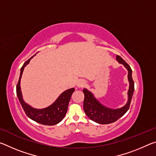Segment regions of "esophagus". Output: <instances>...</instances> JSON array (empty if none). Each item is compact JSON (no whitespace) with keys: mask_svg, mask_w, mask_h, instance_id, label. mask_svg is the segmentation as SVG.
Here are the masks:
<instances>
[{"mask_svg":"<svg viewBox=\"0 0 156 156\" xmlns=\"http://www.w3.org/2000/svg\"><path fill=\"white\" fill-rule=\"evenodd\" d=\"M84 84H85V83H84V81H83V80H80V81H78V83H77V87H79V88L83 87H84Z\"/></svg>","mask_w":156,"mask_h":156,"instance_id":"obj_1","label":"esophagus"}]
</instances>
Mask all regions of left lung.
<instances>
[{
	"label": "left lung",
	"instance_id": "left-lung-1",
	"mask_svg": "<svg viewBox=\"0 0 156 156\" xmlns=\"http://www.w3.org/2000/svg\"><path fill=\"white\" fill-rule=\"evenodd\" d=\"M116 60L120 64H122L128 70V80L129 82V89L128 91V101L125 106L120 109H113L105 107L95 98L93 94L84 89L83 93L84 98L83 108L86 115L91 120L98 124L107 125L115 122L127 112L130 107L131 101L134 91V82L132 78V70L127 63L120 56H116Z\"/></svg>",
	"mask_w": 156,
	"mask_h": 156
}]
</instances>
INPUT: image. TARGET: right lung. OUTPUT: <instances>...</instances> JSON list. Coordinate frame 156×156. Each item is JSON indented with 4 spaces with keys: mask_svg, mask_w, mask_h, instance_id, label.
<instances>
[{
    "mask_svg": "<svg viewBox=\"0 0 156 156\" xmlns=\"http://www.w3.org/2000/svg\"><path fill=\"white\" fill-rule=\"evenodd\" d=\"M36 55V54H35ZM34 55V56H35ZM31 57L30 59L26 61L23 67L20 69V73L19 80H18L16 86V94L19 100L20 103L22 106L23 110L25 111L29 118L35 122L42 124L44 125H54L59 123L66 115L67 112L69 102L72 95L74 91V88H72L65 91L60 95L57 100L49 107L42 109H37L31 107L30 105L25 103L23 98L22 92L20 90V79L26 65L29 64L30 60L32 58Z\"/></svg>",
    "mask_w": 156,
    "mask_h": 156,
    "instance_id": "right-lung-1",
    "label": "right lung"
}]
</instances>
